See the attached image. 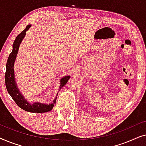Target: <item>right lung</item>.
I'll use <instances>...</instances> for the list:
<instances>
[{"label": "right lung", "mask_w": 146, "mask_h": 146, "mask_svg": "<svg viewBox=\"0 0 146 146\" xmlns=\"http://www.w3.org/2000/svg\"><path fill=\"white\" fill-rule=\"evenodd\" d=\"M31 27V25H27L26 29L17 36L15 40L14 41L13 45V50H12L11 53L10 54L7 62V65H6L7 70H6L5 73V84L8 92L11 95L12 98L14 100L16 104L21 108L27 111H29V112H47V111H49L52 110L54 104L56 103V96L54 100L52 103L51 104H42L36 102L35 103L31 104L24 98L23 94L19 91V89L18 88L17 83L15 82V72H14V64H15L16 58H17L18 52H19L20 44H21V42L23 41V38L25 36L26 32L30 29ZM70 77V76H66L62 78L60 80V84L59 88L60 89H61L64 86H65L67 82L68 81Z\"/></svg>", "instance_id": "obj_1"}]
</instances>
